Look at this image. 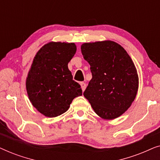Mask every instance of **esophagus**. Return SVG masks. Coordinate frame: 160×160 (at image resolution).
<instances>
[{
    "instance_id": "esophagus-1",
    "label": "esophagus",
    "mask_w": 160,
    "mask_h": 160,
    "mask_svg": "<svg viewBox=\"0 0 160 160\" xmlns=\"http://www.w3.org/2000/svg\"><path fill=\"white\" fill-rule=\"evenodd\" d=\"M80 85H81V87H82V91H84L85 90V89H86V87H87V84H85L84 82H80Z\"/></svg>"
}]
</instances>
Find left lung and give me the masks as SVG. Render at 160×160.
Here are the masks:
<instances>
[{"mask_svg": "<svg viewBox=\"0 0 160 160\" xmlns=\"http://www.w3.org/2000/svg\"><path fill=\"white\" fill-rule=\"evenodd\" d=\"M81 50L92 76L84 96L102 119L119 117L130 108L138 88L132 59L123 47L111 41L85 43Z\"/></svg>", "mask_w": 160, "mask_h": 160, "instance_id": "8db88e82", "label": "left lung"}]
</instances>
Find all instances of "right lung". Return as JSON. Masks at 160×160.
Masks as SVG:
<instances>
[{
  "instance_id": "obj_1",
  "label": "right lung",
  "mask_w": 160,
  "mask_h": 160,
  "mask_svg": "<svg viewBox=\"0 0 160 160\" xmlns=\"http://www.w3.org/2000/svg\"><path fill=\"white\" fill-rule=\"evenodd\" d=\"M76 52L73 43L50 42L37 52L26 88L32 106L47 117H55L69 108L72 100L82 95L68 64Z\"/></svg>"
}]
</instances>
